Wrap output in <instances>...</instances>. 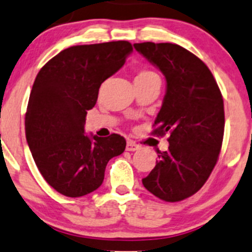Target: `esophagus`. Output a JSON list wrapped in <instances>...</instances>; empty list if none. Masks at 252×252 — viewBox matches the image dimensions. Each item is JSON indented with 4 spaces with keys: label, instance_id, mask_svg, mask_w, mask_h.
I'll list each match as a JSON object with an SVG mask.
<instances>
[{
    "label": "esophagus",
    "instance_id": "34e87169",
    "mask_svg": "<svg viewBox=\"0 0 252 252\" xmlns=\"http://www.w3.org/2000/svg\"><path fill=\"white\" fill-rule=\"evenodd\" d=\"M139 148H140V146L137 145L136 142H134V141L129 140L128 142H126V151L134 152V151H137V149H139Z\"/></svg>",
    "mask_w": 252,
    "mask_h": 252
}]
</instances>
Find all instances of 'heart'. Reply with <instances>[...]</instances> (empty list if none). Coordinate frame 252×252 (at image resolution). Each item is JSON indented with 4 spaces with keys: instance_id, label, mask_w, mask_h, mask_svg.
Instances as JSON below:
<instances>
[{
    "instance_id": "1",
    "label": "heart",
    "mask_w": 252,
    "mask_h": 252,
    "mask_svg": "<svg viewBox=\"0 0 252 252\" xmlns=\"http://www.w3.org/2000/svg\"><path fill=\"white\" fill-rule=\"evenodd\" d=\"M154 76H158L154 71L149 70V69H140V70L137 71L135 80H145V79H149V77H154Z\"/></svg>"
}]
</instances>
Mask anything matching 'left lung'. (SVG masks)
I'll list each match as a JSON object with an SVG mask.
<instances>
[{
	"mask_svg": "<svg viewBox=\"0 0 252 252\" xmlns=\"http://www.w3.org/2000/svg\"><path fill=\"white\" fill-rule=\"evenodd\" d=\"M134 48L165 75L167 86L152 134H168V149L142 179L149 192L178 202L197 192L217 165L225 129L223 99L209 68L171 43H136Z\"/></svg>",
	"mask_w": 252,
	"mask_h": 252,
	"instance_id": "obj_1",
	"label": "left lung"
}]
</instances>
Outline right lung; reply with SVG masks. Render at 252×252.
Listing matches in <instances>:
<instances>
[{
	"label": "right lung",
	"instance_id": "obj_1",
	"mask_svg": "<svg viewBox=\"0 0 252 252\" xmlns=\"http://www.w3.org/2000/svg\"><path fill=\"white\" fill-rule=\"evenodd\" d=\"M131 51L126 40L70 46L35 77L25 115L27 143L41 176L62 195L81 197L98 189L109 160L126 149L121 135L90 137L84 128L100 85Z\"/></svg>",
	"mask_w": 252,
	"mask_h": 252
}]
</instances>
